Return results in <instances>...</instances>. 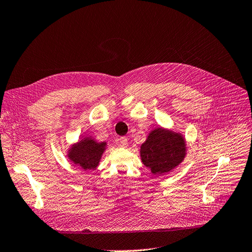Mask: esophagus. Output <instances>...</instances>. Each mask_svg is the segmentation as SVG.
Here are the masks:
<instances>
[{"instance_id":"34e87169","label":"esophagus","mask_w":252,"mask_h":252,"mask_svg":"<svg viewBox=\"0 0 252 252\" xmlns=\"http://www.w3.org/2000/svg\"><path fill=\"white\" fill-rule=\"evenodd\" d=\"M119 144L123 148H126V145H127V139H126V137H121L120 139H119Z\"/></svg>"}]
</instances>
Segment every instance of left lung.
<instances>
[{
	"label": "left lung",
	"mask_w": 252,
	"mask_h": 252,
	"mask_svg": "<svg viewBox=\"0 0 252 252\" xmlns=\"http://www.w3.org/2000/svg\"><path fill=\"white\" fill-rule=\"evenodd\" d=\"M186 141L181 133L164 127L150 132L140 147L142 163L153 175H164L179 165L186 156Z\"/></svg>",
	"instance_id": "obj_1"
}]
</instances>
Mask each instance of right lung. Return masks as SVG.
<instances>
[{
  "label": "right lung",
  "instance_id": "add662e5",
  "mask_svg": "<svg viewBox=\"0 0 252 252\" xmlns=\"http://www.w3.org/2000/svg\"><path fill=\"white\" fill-rule=\"evenodd\" d=\"M107 142H98L94 138L84 137L68 149L67 157L73 164L84 170H92L99 165Z\"/></svg>",
  "mask_w": 252,
  "mask_h": 252
}]
</instances>
